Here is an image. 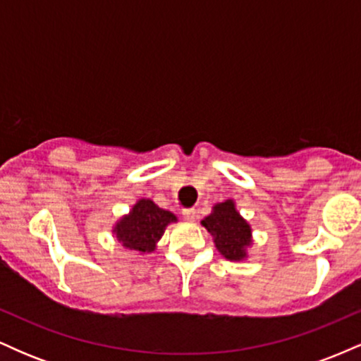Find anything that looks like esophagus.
Masks as SVG:
<instances>
[{
	"label": "esophagus",
	"instance_id": "obj_1",
	"mask_svg": "<svg viewBox=\"0 0 361 361\" xmlns=\"http://www.w3.org/2000/svg\"><path fill=\"white\" fill-rule=\"evenodd\" d=\"M181 215H183L185 221L193 222L195 219H197V210H195V209H185V210H181Z\"/></svg>",
	"mask_w": 361,
	"mask_h": 361
}]
</instances>
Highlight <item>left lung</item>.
<instances>
[{"mask_svg": "<svg viewBox=\"0 0 361 361\" xmlns=\"http://www.w3.org/2000/svg\"><path fill=\"white\" fill-rule=\"evenodd\" d=\"M202 224L214 235L215 247L224 258L231 261L246 258V247L251 244V227L235 210L233 200L215 205L214 212Z\"/></svg>", "mask_w": 361, "mask_h": 361, "instance_id": "8db88e82", "label": "left lung"}]
</instances>
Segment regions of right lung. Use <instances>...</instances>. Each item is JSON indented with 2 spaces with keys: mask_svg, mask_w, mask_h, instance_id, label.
I'll list each match as a JSON object with an SVG mask.
<instances>
[{
  "mask_svg": "<svg viewBox=\"0 0 361 361\" xmlns=\"http://www.w3.org/2000/svg\"><path fill=\"white\" fill-rule=\"evenodd\" d=\"M169 222H176V215L168 210L159 209L152 200H139L132 212L115 226L114 233L117 234L122 246L137 252H151L156 250Z\"/></svg>",
  "mask_w": 361,
  "mask_h": 361,
  "instance_id": "add662e5",
  "label": "right lung"
}]
</instances>
